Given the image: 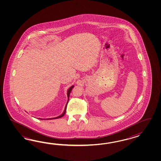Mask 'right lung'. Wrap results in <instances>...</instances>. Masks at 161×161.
Masks as SVG:
<instances>
[{
    "mask_svg": "<svg viewBox=\"0 0 161 161\" xmlns=\"http://www.w3.org/2000/svg\"><path fill=\"white\" fill-rule=\"evenodd\" d=\"M74 86H71V87L69 88V89H68V92H67V96H68V100H69V94H70V93H71V90H72V89L73 88ZM68 102H67V104H66V106H65V110H64V113L61 114V115H60L59 116H58V117H54V118H51V119H47V120H49V119H58V118H60V117H62L63 116H64V115L65 114V112H66V108H67V104H68ZM41 120H42V119H41Z\"/></svg>",
    "mask_w": 161,
    "mask_h": 161,
    "instance_id": "obj_1",
    "label": "right lung"
}]
</instances>
